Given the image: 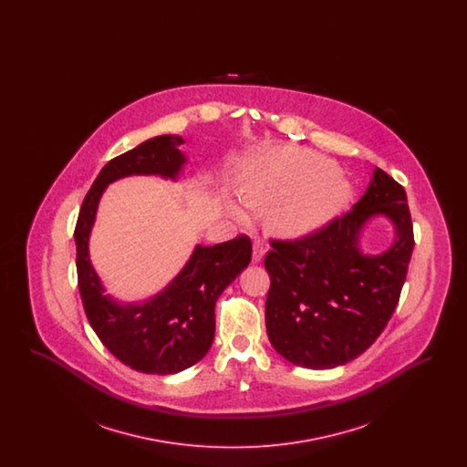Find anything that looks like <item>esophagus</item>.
<instances>
[{"label":"esophagus","mask_w":467,"mask_h":467,"mask_svg":"<svg viewBox=\"0 0 467 467\" xmlns=\"http://www.w3.org/2000/svg\"><path fill=\"white\" fill-rule=\"evenodd\" d=\"M265 254H266V248H265V244L261 240H255L254 242V252H252V263H261L263 261V257H265Z\"/></svg>","instance_id":"esophagus-1"}]
</instances>
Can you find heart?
<instances>
[{
    "label": "heart",
    "mask_w": 467,
    "mask_h": 467,
    "mask_svg": "<svg viewBox=\"0 0 467 467\" xmlns=\"http://www.w3.org/2000/svg\"><path fill=\"white\" fill-rule=\"evenodd\" d=\"M352 192L350 182L329 159L305 149H280L257 159L238 187L246 206L267 210V229L289 240L331 223Z\"/></svg>",
    "instance_id": "b5f03b06"
}]
</instances>
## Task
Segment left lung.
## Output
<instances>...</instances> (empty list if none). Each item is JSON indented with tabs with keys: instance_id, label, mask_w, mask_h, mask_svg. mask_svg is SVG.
<instances>
[{
	"instance_id": "1",
	"label": "left lung",
	"mask_w": 467,
	"mask_h": 467,
	"mask_svg": "<svg viewBox=\"0 0 467 467\" xmlns=\"http://www.w3.org/2000/svg\"><path fill=\"white\" fill-rule=\"evenodd\" d=\"M395 225V242L381 254L359 250L373 216ZM265 266L267 337L292 364L331 369L364 354L398 306L415 246L406 192L377 168L364 196L343 217L299 240H271Z\"/></svg>"
}]
</instances>
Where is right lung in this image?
I'll list each match as a JSON object with an SVG mask.
<instances>
[{
	"label": "right lung",
	"instance_id": "right-lung-1",
	"mask_svg": "<svg viewBox=\"0 0 467 467\" xmlns=\"http://www.w3.org/2000/svg\"><path fill=\"white\" fill-rule=\"evenodd\" d=\"M180 136L162 134L111 159L84 198L75 225L77 275L90 327L120 362L150 375L180 373L208 354L215 336V303L223 289L248 266L252 242L240 234L231 242L198 244L168 287L145 303H117L89 259L90 229L98 202L109 183L131 175H180L185 156Z\"/></svg>",
	"mask_w": 467,
	"mask_h": 467
}]
</instances>
